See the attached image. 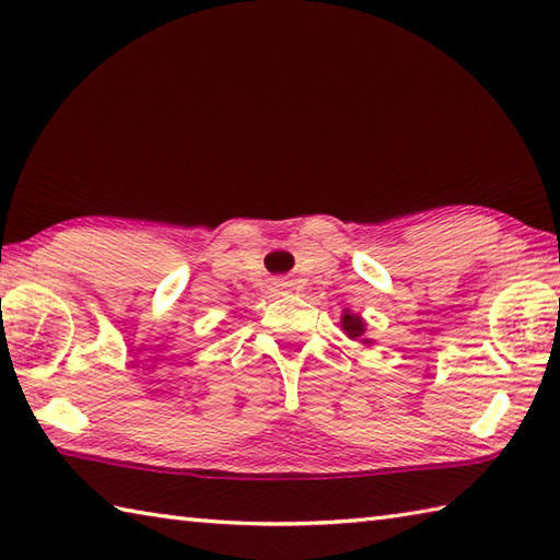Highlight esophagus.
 Segmentation results:
<instances>
[{
	"mask_svg": "<svg viewBox=\"0 0 560 560\" xmlns=\"http://www.w3.org/2000/svg\"><path fill=\"white\" fill-rule=\"evenodd\" d=\"M273 287H277V289H283V287H287V283H283V281H273Z\"/></svg>",
	"mask_w": 560,
	"mask_h": 560,
	"instance_id": "34e87169",
	"label": "esophagus"
}]
</instances>
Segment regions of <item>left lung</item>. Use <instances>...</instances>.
I'll use <instances>...</instances> for the list:
<instances>
[{
    "label": "left lung",
    "instance_id": "8db88e82",
    "mask_svg": "<svg viewBox=\"0 0 560 560\" xmlns=\"http://www.w3.org/2000/svg\"><path fill=\"white\" fill-rule=\"evenodd\" d=\"M341 327L347 331L349 339H361L363 343H371V339H363V331H365V323L361 315H353V313H343L341 315Z\"/></svg>",
    "mask_w": 560,
    "mask_h": 560
}]
</instances>
